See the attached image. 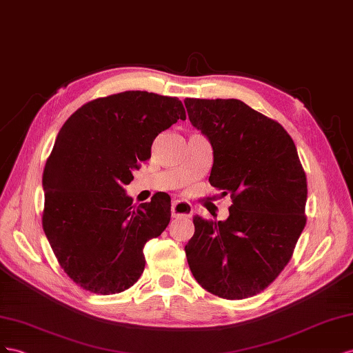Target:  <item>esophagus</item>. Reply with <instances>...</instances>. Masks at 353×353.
Segmentation results:
<instances>
[{"label": "esophagus", "mask_w": 353, "mask_h": 353, "mask_svg": "<svg viewBox=\"0 0 353 353\" xmlns=\"http://www.w3.org/2000/svg\"><path fill=\"white\" fill-rule=\"evenodd\" d=\"M194 213V208L186 201H173L171 203V216L174 219L179 217H190Z\"/></svg>", "instance_id": "1"}]
</instances>
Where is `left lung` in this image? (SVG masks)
I'll return each mask as SVG.
<instances>
[{"mask_svg": "<svg viewBox=\"0 0 353 353\" xmlns=\"http://www.w3.org/2000/svg\"><path fill=\"white\" fill-rule=\"evenodd\" d=\"M185 106L213 146L210 185L232 199L223 221L194 217L185 247L190 272L221 299L256 296L287 266L306 225L296 145L279 123L238 99H186Z\"/></svg>", "mask_w": 353, "mask_h": 353, "instance_id": "obj_1", "label": "left lung"}]
</instances>
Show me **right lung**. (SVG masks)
<instances>
[{"label":"right lung","mask_w":353,"mask_h":353,"mask_svg":"<svg viewBox=\"0 0 353 353\" xmlns=\"http://www.w3.org/2000/svg\"><path fill=\"white\" fill-rule=\"evenodd\" d=\"M177 119H186L177 97L136 90L92 100L60 128L43 174V229L84 290L117 294L143 274V247L168 226L171 199L154 195L136 207L124 186Z\"/></svg>","instance_id":"1"}]
</instances>
